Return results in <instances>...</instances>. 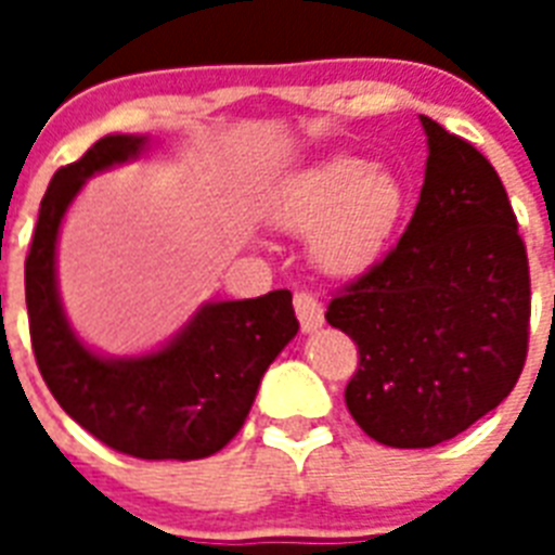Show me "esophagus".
I'll return each mask as SVG.
<instances>
[{
  "mask_svg": "<svg viewBox=\"0 0 555 555\" xmlns=\"http://www.w3.org/2000/svg\"><path fill=\"white\" fill-rule=\"evenodd\" d=\"M294 308H296V317H299V325H302L305 334H311V331H317L322 322H325L322 302L313 294H308V291H299V294H294Z\"/></svg>",
  "mask_w": 555,
  "mask_h": 555,
  "instance_id": "obj_1",
  "label": "esophagus"
}]
</instances>
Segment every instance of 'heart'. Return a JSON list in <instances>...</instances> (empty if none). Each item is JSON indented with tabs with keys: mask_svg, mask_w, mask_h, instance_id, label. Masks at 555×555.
Returning <instances> with one entry per match:
<instances>
[{
	"mask_svg": "<svg viewBox=\"0 0 555 555\" xmlns=\"http://www.w3.org/2000/svg\"><path fill=\"white\" fill-rule=\"evenodd\" d=\"M403 181L354 155L317 160L279 190L270 216L308 235L313 264L331 276H357L388 250L405 216Z\"/></svg>",
	"mask_w": 555,
	"mask_h": 555,
	"instance_id": "b5f03b06",
	"label": "heart"
}]
</instances>
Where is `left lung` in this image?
<instances>
[{
    "instance_id": "left-lung-1",
    "label": "left lung",
    "mask_w": 555,
    "mask_h": 555,
    "mask_svg": "<svg viewBox=\"0 0 555 555\" xmlns=\"http://www.w3.org/2000/svg\"><path fill=\"white\" fill-rule=\"evenodd\" d=\"M421 124L429 158L412 221L325 313L360 354L348 412L397 449L443 443L492 412L530 339L527 250L499 172L431 117Z\"/></svg>"
}]
</instances>
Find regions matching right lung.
I'll return each mask as SVG.
<instances>
[{
  "instance_id": "right-lung-1",
  "label": "right lung",
  "mask_w": 555,
  "mask_h": 555,
  "mask_svg": "<svg viewBox=\"0 0 555 555\" xmlns=\"http://www.w3.org/2000/svg\"><path fill=\"white\" fill-rule=\"evenodd\" d=\"M143 134H106L56 169L25 259V305L39 374L68 417L106 447L143 461L216 455L244 426L259 383L296 337L291 291L207 302L160 351L108 360L72 331L56 294V235L74 195L100 169L138 158Z\"/></svg>"
}]
</instances>
